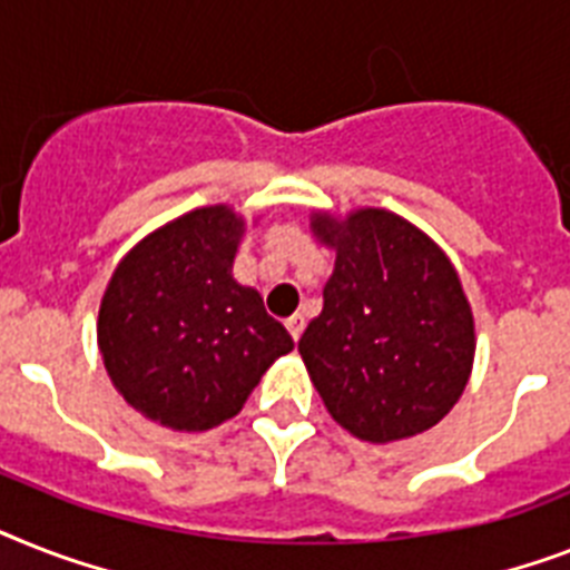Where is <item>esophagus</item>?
I'll return each mask as SVG.
<instances>
[{
	"mask_svg": "<svg viewBox=\"0 0 570 570\" xmlns=\"http://www.w3.org/2000/svg\"><path fill=\"white\" fill-rule=\"evenodd\" d=\"M304 325H307V322H304V316H301V313H295L293 318H286V331L293 333L295 342L301 340V333H304Z\"/></svg>",
	"mask_w": 570,
	"mask_h": 570,
	"instance_id": "esophagus-1",
	"label": "esophagus"
}]
</instances>
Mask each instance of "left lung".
<instances>
[{"label": "left lung", "instance_id": "left-lung-1", "mask_svg": "<svg viewBox=\"0 0 570 570\" xmlns=\"http://www.w3.org/2000/svg\"><path fill=\"white\" fill-rule=\"evenodd\" d=\"M313 230L336 248L325 304L298 342L327 413L365 442L424 433L460 401L474 318L451 261L415 225L365 207Z\"/></svg>", "mask_w": 570, "mask_h": 570}]
</instances>
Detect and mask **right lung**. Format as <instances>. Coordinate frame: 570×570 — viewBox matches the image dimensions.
<instances>
[{"label": "right lung", "mask_w": 570, "mask_h": 570, "mask_svg": "<svg viewBox=\"0 0 570 570\" xmlns=\"http://www.w3.org/2000/svg\"><path fill=\"white\" fill-rule=\"evenodd\" d=\"M243 219L202 207L128 252L99 307L110 381L146 419L210 430L234 419L293 336L230 275Z\"/></svg>", "instance_id": "right-lung-1"}]
</instances>
